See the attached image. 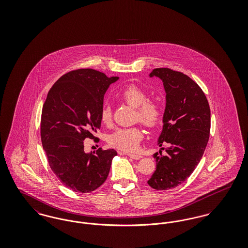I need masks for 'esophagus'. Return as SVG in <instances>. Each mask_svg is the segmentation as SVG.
Masks as SVG:
<instances>
[{"label":"esophagus","instance_id":"esophagus-1","mask_svg":"<svg viewBox=\"0 0 248 248\" xmlns=\"http://www.w3.org/2000/svg\"><path fill=\"white\" fill-rule=\"evenodd\" d=\"M127 155L129 156L131 159H134V160H140L143 157L140 154H128Z\"/></svg>","mask_w":248,"mask_h":248}]
</instances>
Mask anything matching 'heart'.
<instances>
[{"mask_svg": "<svg viewBox=\"0 0 248 248\" xmlns=\"http://www.w3.org/2000/svg\"><path fill=\"white\" fill-rule=\"evenodd\" d=\"M121 98L129 106L137 108V117L147 127L155 128L161 124L164 110L162 106L155 101L149 100V94L137 85H129L120 94ZM101 122L109 124L112 121L110 107L104 105L100 114ZM143 134L138 127L119 129L108 137V143L111 147L121 151L134 153L138 150Z\"/></svg>", "mask_w": 248, "mask_h": 248, "instance_id": "1", "label": "heart"}]
</instances>
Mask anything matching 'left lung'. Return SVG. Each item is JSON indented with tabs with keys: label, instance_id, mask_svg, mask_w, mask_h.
Listing matches in <instances>:
<instances>
[{
	"label": "left lung",
	"instance_id": "8db88e82",
	"mask_svg": "<svg viewBox=\"0 0 248 248\" xmlns=\"http://www.w3.org/2000/svg\"><path fill=\"white\" fill-rule=\"evenodd\" d=\"M158 77L165 91L163 129L158 145L168 143L154 154L156 170L148 180L155 189H173L183 183L194 171L209 140L210 108L200 86L182 72L154 69L150 78Z\"/></svg>",
	"mask_w": 248,
	"mask_h": 248
}]
</instances>
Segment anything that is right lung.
<instances>
[{"label":"right lung","mask_w":248,"mask_h":248,"mask_svg":"<svg viewBox=\"0 0 248 248\" xmlns=\"http://www.w3.org/2000/svg\"><path fill=\"white\" fill-rule=\"evenodd\" d=\"M119 77L92 69L66 73L52 86L43 107L41 139L48 163L69 189L86 193L100 187L116 151L98 149L86 154L83 140L100 128L103 99Z\"/></svg>","instance_id":"right-lung-1"}]
</instances>
